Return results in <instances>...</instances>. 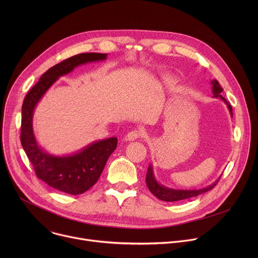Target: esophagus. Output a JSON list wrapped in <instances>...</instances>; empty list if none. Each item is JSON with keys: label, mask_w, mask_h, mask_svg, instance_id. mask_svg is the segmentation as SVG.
I'll return each mask as SVG.
<instances>
[{"label": "esophagus", "mask_w": 258, "mask_h": 258, "mask_svg": "<svg viewBox=\"0 0 258 258\" xmlns=\"http://www.w3.org/2000/svg\"><path fill=\"white\" fill-rule=\"evenodd\" d=\"M144 134L142 131H132L130 132L126 136H125V140L126 141H135L137 139H139L140 137H142Z\"/></svg>", "instance_id": "1"}]
</instances>
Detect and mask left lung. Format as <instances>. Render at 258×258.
I'll return each mask as SVG.
<instances>
[{"mask_svg": "<svg viewBox=\"0 0 258 258\" xmlns=\"http://www.w3.org/2000/svg\"><path fill=\"white\" fill-rule=\"evenodd\" d=\"M211 84V89H212V93H213V97L216 99H220L222 100L228 107L231 117H233V111H232V106L229 104V102L223 97V88L220 87L219 83L216 80H213L210 82ZM220 176L214 181L212 182L211 185L202 188V189H198V190H180V189H171L168 187H165L156 179L155 174H154V169H153V165L150 164L148 167V170H147V174H146V183L148 186L150 192L157 197L158 199L162 200V201H166V202H173V201H179V200H183V199H188V198H192V197H196L198 195H201L203 193H206L208 191H210L211 189L214 188V186L216 185V182L219 180Z\"/></svg>", "mask_w": 258, "mask_h": 258, "instance_id": "obj_1", "label": "left lung"}]
</instances>
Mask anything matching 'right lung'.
<instances>
[{
    "instance_id": "add662e5",
    "label": "right lung",
    "mask_w": 258,
    "mask_h": 258,
    "mask_svg": "<svg viewBox=\"0 0 258 258\" xmlns=\"http://www.w3.org/2000/svg\"><path fill=\"white\" fill-rule=\"evenodd\" d=\"M107 54L84 53L72 56L51 67L41 77L24 98L21 109V145L35 174L58 191L80 195L92 188L99 179L105 164L117 147V138L95 141L81 150L66 155L47 152L35 139L33 112L47 91L61 77L75 68L92 62L104 61Z\"/></svg>"
}]
</instances>
